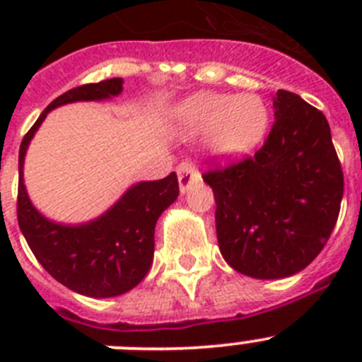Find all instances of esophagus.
Returning <instances> with one entry per match:
<instances>
[{
	"mask_svg": "<svg viewBox=\"0 0 362 362\" xmlns=\"http://www.w3.org/2000/svg\"><path fill=\"white\" fill-rule=\"evenodd\" d=\"M177 179H179V188L181 192H187L188 188L194 187L201 179L199 172H197L196 165L192 161H181L177 165Z\"/></svg>",
	"mask_w": 362,
	"mask_h": 362,
	"instance_id": "esophagus-1",
	"label": "esophagus"
}]
</instances>
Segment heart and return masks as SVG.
<instances>
[{"label": "heart", "mask_w": 362, "mask_h": 362, "mask_svg": "<svg viewBox=\"0 0 362 362\" xmlns=\"http://www.w3.org/2000/svg\"><path fill=\"white\" fill-rule=\"evenodd\" d=\"M177 121L187 134L209 132V146L217 158H239L250 152L268 127V110L255 95L201 92L177 108Z\"/></svg>", "instance_id": "1"}]
</instances>
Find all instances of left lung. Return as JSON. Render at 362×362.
I'll return each instance as SVG.
<instances>
[{
    "mask_svg": "<svg viewBox=\"0 0 362 362\" xmlns=\"http://www.w3.org/2000/svg\"><path fill=\"white\" fill-rule=\"evenodd\" d=\"M274 108L257 152L203 174L216 199L221 254L255 279L308 267L330 239L344 192L325 114L288 90H277Z\"/></svg>",
    "mask_w": 362,
    "mask_h": 362,
    "instance_id": "1",
    "label": "left lung"
}]
</instances>
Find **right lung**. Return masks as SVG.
I'll use <instances>...</instances> for the list:
<instances>
[{"label":"right lung","mask_w":362,"mask_h":362,"mask_svg":"<svg viewBox=\"0 0 362 362\" xmlns=\"http://www.w3.org/2000/svg\"><path fill=\"white\" fill-rule=\"evenodd\" d=\"M121 90L123 79L112 78L65 92L45 108L19 146V230L32 254L54 279L88 297L121 296L141 283L152 264L156 223L179 196L177 175L172 172L159 181L134 185L101 217L86 225L65 226L45 219L32 206L23 185L25 152L52 108L74 101H99Z\"/></svg>","instance_id":"add662e5"}]
</instances>
